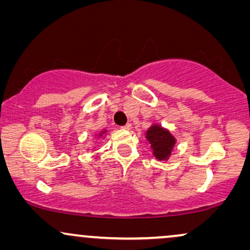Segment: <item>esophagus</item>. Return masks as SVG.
Returning <instances> with one entry per match:
<instances>
[{"label": "esophagus", "instance_id": "obj_1", "mask_svg": "<svg viewBox=\"0 0 250 250\" xmlns=\"http://www.w3.org/2000/svg\"><path fill=\"white\" fill-rule=\"evenodd\" d=\"M131 128H132V124H129V123H127V124H125L124 126H123V129H126V131H129Z\"/></svg>", "mask_w": 250, "mask_h": 250}]
</instances>
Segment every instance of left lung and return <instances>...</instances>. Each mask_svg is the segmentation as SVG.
I'll return each mask as SVG.
<instances>
[{
    "label": "left lung",
    "mask_w": 250,
    "mask_h": 250,
    "mask_svg": "<svg viewBox=\"0 0 250 250\" xmlns=\"http://www.w3.org/2000/svg\"><path fill=\"white\" fill-rule=\"evenodd\" d=\"M146 140L151 145L153 155L159 160L168 158L175 145V139L172 134L158 125H153L146 131Z\"/></svg>",
    "instance_id": "obj_1"
}]
</instances>
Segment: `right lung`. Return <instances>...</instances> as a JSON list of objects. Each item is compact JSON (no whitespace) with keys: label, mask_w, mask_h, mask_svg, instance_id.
<instances>
[{"label":"right lung","mask_w":250,"mask_h":250,"mask_svg":"<svg viewBox=\"0 0 250 250\" xmlns=\"http://www.w3.org/2000/svg\"><path fill=\"white\" fill-rule=\"evenodd\" d=\"M101 134H102V133H101ZM101 134H100V135H101Z\"/></svg>","instance_id":"1"}]
</instances>
